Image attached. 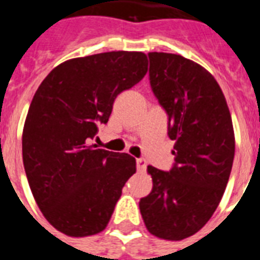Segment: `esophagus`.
Segmentation results:
<instances>
[{"label":"esophagus","instance_id":"1","mask_svg":"<svg viewBox=\"0 0 260 260\" xmlns=\"http://www.w3.org/2000/svg\"><path fill=\"white\" fill-rule=\"evenodd\" d=\"M136 167H138L139 171H144L147 167V160L144 158L136 159Z\"/></svg>","mask_w":260,"mask_h":260}]
</instances>
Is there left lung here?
Masks as SVG:
<instances>
[{"label":"left lung","instance_id":"left-lung-1","mask_svg":"<svg viewBox=\"0 0 260 260\" xmlns=\"http://www.w3.org/2000/svg\"><path fill=\"white\" fill-rule=\"evenodd\" d=\"M150 83L169 116L175 142L170 171L148 166L152 190L139 202L147 230L182 240L209 221L225 191L235 134L221 87L209 71L181 55L150 52Z\"/></svg>","mask_w":260,"mask_h":260}]
</instances>
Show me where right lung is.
<instances>
[{
    "label": "right lung",
    "mask_w": 260,
    "mask_h": 260,
    "mask_svg": "<svg viewBox=\"0 0 260 260\" xmlns=\"http://www.w3.org/2000/svg\"><path fill=\"white\" fill-rule=\"evenodd\" d=\"M147 55L112 51L56 66L36 90L22 131V162L47 221L71 238L106 228L136 160L90 140L118 94L144 78Z\"/></svg>",
    "instance_id": "right-lung-1"
}]
</instances>
